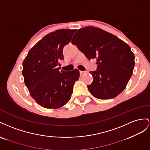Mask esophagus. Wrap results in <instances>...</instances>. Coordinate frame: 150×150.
I'll use <instances>...</instances> for the list:
<instances>
[{"instance_id":"esophagus-1","label":"esophagus","mask_w":150,"mask_h":150,"mask_svg":"<svg viewBox=\"0 0 150 150\" xmlns=\"http://www.w3.org/2000/svg\"><path fill=\"white\" fill-rule=\"evenodd\" d=\"M87 71H80V74L81 76H83L85 74H87Z\"/></svg>"}]
</instances>
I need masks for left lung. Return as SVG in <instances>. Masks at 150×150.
Masks as SVG:
<instances>
[{
  "mask_svg": "<svg viewBox=\"0 0 150 150\" xmlns=\"http://www.w3.org/2000/svg\"><path fill=\"white\" fill-rule=\"evenodd\" d=\"M71 43L88 59H96L97 70L90 71L93 82L87 85L93 96L110 99L124 91L135 65L129 45L112 34L92 26L78 29Z\"/></svg>",
  "mask_w": 150,
  "mask_h": 150,
  "instance_id": "left-lung-1",
  "label": "left lung"
}]
</instances>
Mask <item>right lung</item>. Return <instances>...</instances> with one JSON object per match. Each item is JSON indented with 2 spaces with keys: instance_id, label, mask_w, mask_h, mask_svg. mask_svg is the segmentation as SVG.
<instances>
[{
  "instance_id": "add662e5",
  "label": "right lung",
  "mask_w": 150,
  "mask_h": 150,
  "mask_svg": "<svg viewBox=\"0 0 150 150\" xmlns=\"http://www.w3.org/2000/svg\"><path fill=\"white\" fill-rule=\"evenodd\" d=\"M76 29H62L44 36L29 51L22 74L30 95L47 109L60 108L70 100L74 85L80 77L77 69L59 71L63 49Z\"/></svg>"
}]
</instances>
